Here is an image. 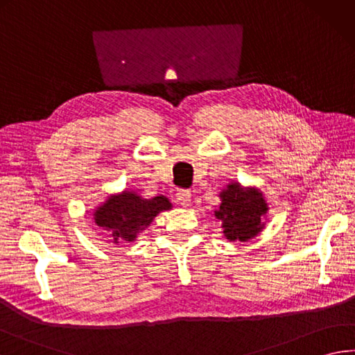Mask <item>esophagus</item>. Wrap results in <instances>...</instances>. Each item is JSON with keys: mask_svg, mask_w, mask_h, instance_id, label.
<instances>
[{"mask_svg": "<svg viewBox=\"0 0 355 355\" xmlns=\"http://www.w3.org/2000/svg\"><path fill=\"white\" fill-rule=\"evenodd\" d=\"M176 199L178 204L182 207H189L191 204V191L190 190H179L176 193Z\"/></svg>", "mask_w": 355, "mask_h": 355, "instance_id": "1", "label": "esophagus"}]
</instances>
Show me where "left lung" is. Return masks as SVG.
Returning <instances> with one entry per match:
<instances>
[{
	"mask_svg": "<svg viewBox=\"0 0 355 355\" xmlns=\"http://www.w3.org/2000/svg\"><path fill=\"white\" fill-rule=\"evenodd\" d=\"M220 205L215 211L223 223L224 236L229 241H247L263 230L261 219L269 210L263 193L257 189H243L238 182L220 191Z\"/></svg>",
	"mask_w": 355,
	"mask_h": 355,
	"instance_id": "1",
	"label": "left lung"
}]
</instances>
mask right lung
<instances>
[{
    "mask_svg": "<svg viewBox=\"0 0 355 355\" xmlns=\"http://www.w3.org/2000/svg\"><path fill=\"white\" fill-rule=\"evenodd\" d=\"M170 200L165 196L144 199L135 191L110 196L94 211V220L106 230L112 243L135 241L137 235L151 224L160 211L168 210Z\"/></svg>",
    "mask_w": 355,
    "mask_h": 355,
    "instance_id": "right-lung-1",
    "label": "right lung"
}]
</instances>
